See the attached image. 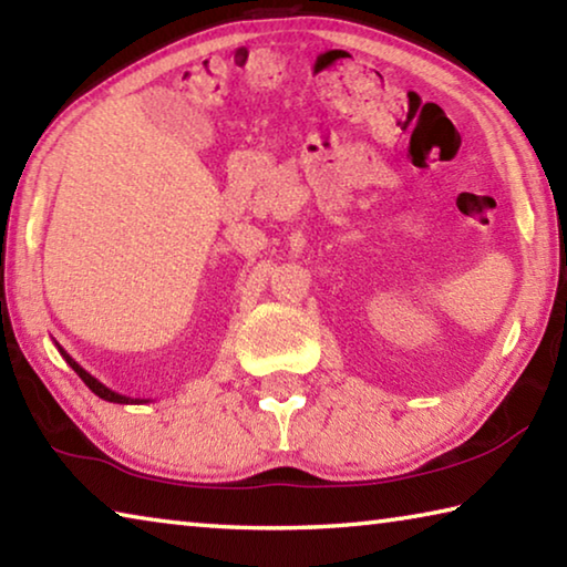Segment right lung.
Listing matches in <instances>:
<instances>
[{
    "mask_svg": "<svg viewBox=\"0 0 567 567\" xmlns=\"http://www.w3.org/2000/svg\"><path fill=\"white\" fill-rule=\"evenodd\" d=\"M56 350H60V354H62V358L66 360V364H70V368L76 372V375L82 378L84 385H87V388H90L97 398L107 400V402H117V405H142V402H150V400H142V398H127V395H120V392L110 390L107 385H102V382H100L97 378L90 375V372L84 370L80 362H74V360L70 358V354H66V350H62V348H60V344H56Z\"/></svg>",
    "mask_w": 567,
    "mask_h": 567,
    "instance_id": "right-lung-1",
    "label": "right lung"
}]
</instances>
